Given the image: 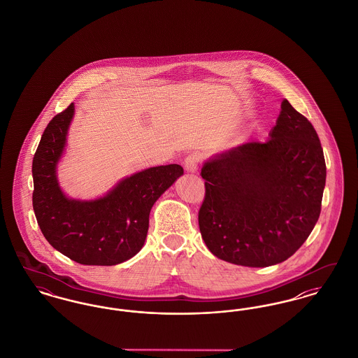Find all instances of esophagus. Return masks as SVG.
I'll return each mask as SVG.
<instances>
[{"label":"esophagus","instance_id":"1","mask_svg":"<svg viewBox=\"0 0 358 358\" xmlns=\"http://www.w3.org/2000/svg\"><path fill=\"white\" fill-rule=\"evenodd\" d=\"M200 162H201V155H200V154L190 153L187 155V158H185V161H184V166H185L187 171L196 173L197 169H199Z\"/></svg>","mask_w":358,"mask_h":358}]
</instances>
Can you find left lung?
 <instances>
[{"label":"left lung","instance_id":"obj_1","mask_svg":"<svg viewBox=\"0 0 358 358\" xmlns=\"http://www.w3.org/2000/svg\"><path fill=\"white\" fill-rule=\"evenodd\" d=\"M200 232L219 259L247 267L285 262L318 222L326 164L318 134L287 99L266 142L206 161Z\"/></svg>","mask_w":358,"mask_h":358}]
</instances>
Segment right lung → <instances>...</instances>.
I'll use <instances>...</instances> for the list:
<instances>
[{"mask_svg":"<svg viewBox=\"0 0 358 358\" xmlns=\"http://www.w3.org/2000/svg\"><path fill=\"white\" fill-rule=\"evenodd\" d=\"M73 111L71 103L52 118L34 153V215L44 238L71 260L85 266H115L141 251L152 206L184 169L171 164L138 171L98 200L66 197L57 182L56 165Z\"/></svg>","mask_w":358,"mask_h":358,"instance_id":"add662e5","label":"right lung"}]
</instances>
